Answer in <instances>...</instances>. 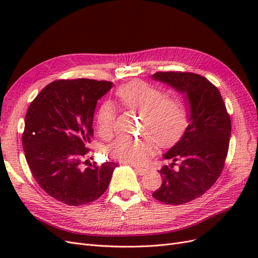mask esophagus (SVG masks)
I'll return each instance as SVG.
<instances>
[{
    "instance_id": "34e87169",
    "label": "esophagus",
    "mask_w": 258,
    "mask_h": 258,
    "mask_svg": "<svg viewBox=\"0 0 258 258\" xmlns=\"http://www.w3.org/2000/svg\"><path fill=\"white\" fill-rule=\"evenodd\" d=\"M135 170L137 171V172L140 174V175H144L146 174L147 172V169H144V168H139V167H136Z\"/></svg>"
}]
</instances>
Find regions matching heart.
I'll return each instance as SVG.
<instances>
[{"mask_svg": "<svg viewBox=\"0 0 258 258\" xmlns=\"http://www.w3.org/2000/svg\"><path fill=\"white\" fill-rule=\"evenodd\" d=\"M116 98L128 111L141 114L144 136L140 139L118 138L108 147L114 159L141 165L154 151L155 142L168 145L174 142L187 122V112L181 100L167 96L159 88L143 81L135 80L116 90ZM116 111L111 103H104L97 115L99 134L108 138L113 134Z\"/></svg>", "mask_w": 258, "mask_h": 258, "instance_id": "1", "label": "heart"}]
</instances>
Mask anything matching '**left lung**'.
Here are the masks:
<instances>
[{
  "label": "left lung",
  "mask_w": 258,
  "mask_h": 258,
  "mask_svg": "<svg viewBox=\"0 0 258 258\" xmlns=\"http://www.w3.org/2000/svg\"><path fill=\"white\" fill-rule=\"evenodd\" d=\"M152 79L184 95L190 107L188 126L163 155L172 163L162 167V184L153 197L177 206L199 198L221 175L231 134L230 116L221 92L206 77L190 72H157Z\"/></svg>",
  "instance_id": "8db88e82"
}]
</instances>
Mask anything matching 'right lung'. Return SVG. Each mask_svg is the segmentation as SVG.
Here are the masks:
<instances>
[{"instance_id":"add662e5","label":"right lung","mask_w":258,"mask_h":258,"mask_svg":"<svg viewBox=\"0 0 258 258\" xmlns=\"http://www.w3.org/2000/svg\"><path fill=\"white\" fill-rule=\"evenodd\" d=\"M112 86L87 79L54 81L28 108L22 134L27 162L41 188L62 204H90L110 184L115 162L83 168V160L93 137L97 102Z\"/></svg>"}]
</instances>
